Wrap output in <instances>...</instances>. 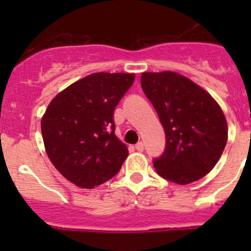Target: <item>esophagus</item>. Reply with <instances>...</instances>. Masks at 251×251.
<instances>
[{"mask_svg": "<svg viewBox=\"0 0 251 251\" xmlns=\"http://www.w3.org/2000/svg\"><path fill=\"white\" fill-rule=\"evenodd\" d=\"M135 148L137 149L138 151H143V149H144V144H143V142H138V143L136 144Z\"/></svg>", "mask_w": 251, "mask_h": 251, "instance_id": "esophagus-1", "label": "esophagus"}]
</instances>
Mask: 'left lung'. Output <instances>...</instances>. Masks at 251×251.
I'll list each match as a JSON object with an SVG mask.
<instances>
[{
    "label": "left lung",
    "mask_w": 251,
    "mask_h": 251,
    "mask_svg": "<svg viewBox=\"0 0 251 251\" xmlns=\"http://www.w3.org/2000/svg\"><path fill=\"white\" fill-rule=\"evenodd\" d=\"M141 85L158 113L166 148L154 160L159 176L188 184L209 174L228 138L225 114L209 92L175 72L143 73Z\"/></svg>",
    "instance_id": "8db88e82"
}]
</instances>
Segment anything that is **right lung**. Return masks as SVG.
<instances>
[{
  "mask_svg": "<svg viewBox=\"0 0 251 251\" xmlns=\"http://www.w3.org/2000/svg\"><path fill=\"white\" fill-rule=\"evenodd\" d=\"M135 74L95 73L58 93L41 119L45 149L68 181L91 189L115 176L127 146L115 136L114 109Z\"/></svg>",
  "mask_w": 251,
  "mask_h": 251,
  "instance_id": "right-lung-1",
  "label": "right lung"
}]
</instances>
